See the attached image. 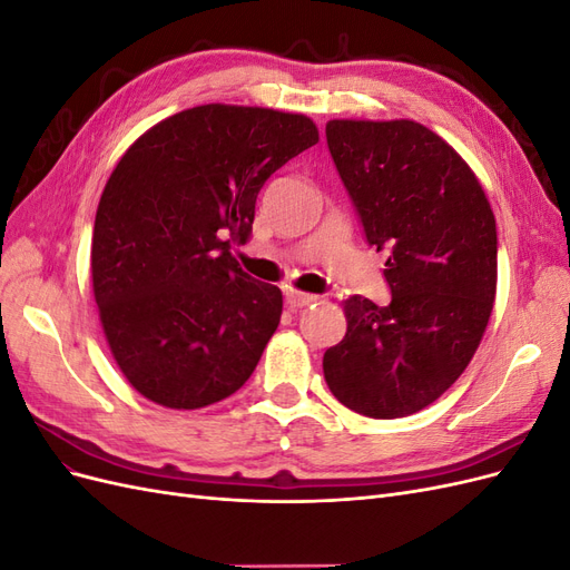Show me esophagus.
<instances>
[{
    "label": "esophagus",
    "instance_id": "esophagus-1",
    "mask_svg": "<svg viewBox=\"0 0 570 570\" xmlns=\"http://www.w3.org/2000/svg\"><path fill=\"white\" fill-rule=\"evenodd\" d=\"M314 302H318L316 295H306V292H299V289H289L287 292V304L292 308H304V306L314 304Z\"/></svg>",
    "mask_w": 570,
    "mask_h": 570
}]
</instances>
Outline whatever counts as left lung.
<instances>
[{"mask_svg":"<svg viewBox=\"0 0 570 570\" xmlns=\"http://www.w3.org/2000/svg\"><path fill=\"white\" fill-rule=\"evenodd\" d=\"M327 149L368 245L387 252V306L342 302L347 333L323 354L337 402L371 419L411 416L450 390L485 333L497 226L471 166L409 118H335Z\"/></svg>","mask_w":570,"mask_h":570,"instance_id":"left-lung-1","label":"left lung"}]
</instances>
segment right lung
Masks as SVG:
<instances>
[{"mask_svg":"<svg viewBox=\"0 0 570 570\" xmlns=\"http://www.w3.org/2000/svg\"><path fill=\"white\" fill-rule=\"evenodd\" d=\"M318 142L304 114L204 105L128 147L101 193L92 289L109 350L149 402L202 409L247 383L283 292L239 268L258 189Z\"/></svg>","mask_w":570,"mask_h":570,"instance_id":"add662e5","label":"right lung"}]
</instances>
